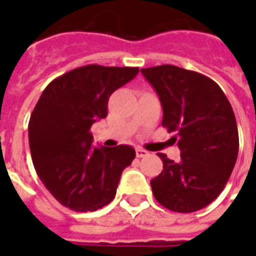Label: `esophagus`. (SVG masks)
Here are the masks:
<instances>
[{
  "label": "esophagus",
  "instance_id": "34e87169",
  "mask_svg": "<svg viewBox=\"0 0 256 256\" xmlns=\"http://www.w3.org/2000/svg\"><path fill=\"white\" fill-rule=\"evenodd\" d=\"M146 155H148V152L145 150H142V148H137V150H136V156H137V158H144V156Z\"/></svg>",
  "mask_w": 256,
  "mask_h": 256
}]
</instances>
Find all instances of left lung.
Wrapping results in <instances>:
<instances>
[{
  "mask_svg": "<svg viewBox=\"0 0 256 256\" xmlns=\"http://www.w3.org/2000/svg\"><path fill=\"white\" fill-rule=\"evenodd\" d=\"M141 72L159 96L162 126L181 150L174 162L159 154L163 170L150 181L154 196L176 212L204 208L220 196L238 154V132L229 100L208 76L163 64Z\"/></svg>",
  "mask_w": 256,
  "mask_h": 256,
  "instance_id": "left-lung-1",
  "label": "left lung"
}]
</instances>
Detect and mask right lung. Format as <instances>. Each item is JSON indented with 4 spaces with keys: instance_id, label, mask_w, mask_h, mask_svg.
<instances>
[{
    "instance_id": "1",
    "label": "right lung",
    "mask_w": 256,
    "mask_h": 256,
    "mask_svg": "<svg viewBox=\"0 0 256 256\" xmlns=\"http://www.w3.org/2000/svg\"><path fill=\"white\" fill-rule=\"evenodd\" d=\"M137 74V67L89 64L53 79L42 92L28 122L31 158L42 184L64 207L96 211L115 198L136 150L93 148L90 128L106 116L110 96Z\"/></svg>"
}]
</instances>
